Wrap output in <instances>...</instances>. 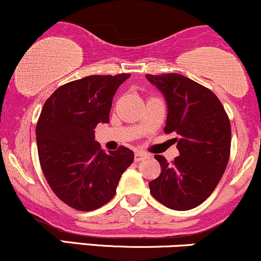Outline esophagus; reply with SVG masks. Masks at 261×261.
<instances>
[{"label":"esophagus","mask_w":261,"mask_h":261,"mask_svg":"<svg viewBox=\"0 0 261 261\" xmlns=\"http://www.w3.org/2000/svg\"><path fill=\"white\" fill-rule=\"evenodd\" d=\"M147 157V154L143 153V152H135V162H140Z\"/></svg>","instance_id":"1"}]
</instances>
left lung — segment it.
Instances as JSON below:
<instances>
[{
  "instance_id": "obj_1",
  "label": "left lung",
  "mask_w": 261,
  "mask_h": 261,
  "mask_svg": "<svg viewBox=\"0 0 261 261\" xmlns=\"http://www.w3.org/2000/svg\"><path fill=\"white\" fill-rule=\"evenodd\" d=\"M163 93L168 107L164 133L173 141L179 155L168 163L155 154L161 174L149 181L157 201L176 211L201 205L222 178L229 161L230 122L214 92L178 73L146 74Z\"/></svg>"
}]
</instances>
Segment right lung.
Returning a JSON list of instances; mask_svg holds the SVG:
<instances>
[{
  "instance_id": "right-lung-1",
  "label": "right lung",
  "mask_w": 261,
  "mask_h": 261,
  "mask_svg": "<svg viewBox=\"0 0 261 261\" xmlns=\"http://www.w3.org/2000/svg\"><path fill=\"white\" fill-rule=\"evenodd\" d=\"M128 77L93 74L72 81L44 103L35 130L39 162L55 195L74 210L92 211L110 201L134 162L131 149L104 152L94 140V127L109 122L114 94Z\"/></svg>"
}]
</instances>
